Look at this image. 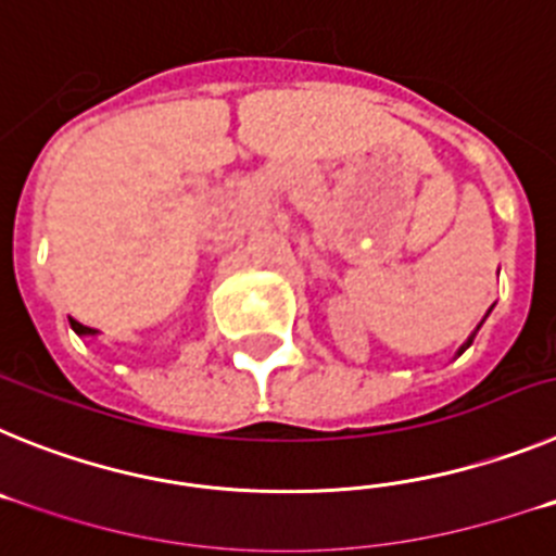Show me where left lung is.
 I'll return each mask as SVG.
<instances>
[{
	"label": "left lung",
	"instance_id": "obj_1",
	"mask_svg": "<svg viewBox=\"0 0 556 556\" xmlns=\"http://www.w3.org/2000/svg\"><path fill=\"white\" fill-rule=\"evenodd\" d=\"M490 312H493V308H490ZM488 312V314H490ZM488 314H484V320H488ZM484 320H481V323H484ZM481 323H479V326H476V331H479V328H481ZM476 331L473 333H470V337L468 339H465V342H462V348H459V351H456V356H462V353H465V351H468V348L470 345H473V339H476Z\"/></svg>",
	"mask_w": 556,
	"mask_h": 556
}]
</instances>
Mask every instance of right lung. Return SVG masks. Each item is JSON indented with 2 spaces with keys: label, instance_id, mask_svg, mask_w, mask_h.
Returning a JSON list of instances; mask_svg holds the SVG:
<instances>
[{
  "label": "right lung",
  "instance_id": "right-lung-1",
  "mask_svg": "<svg viewBox=\"0 0 556 556\" xmlns=\"http://www.w3.org/2000/svg\"><path fill=\"white\" fill-rule=\"evenodd\" d=\"M68 326H72V331L77 333V337H97V328H88V326H83V323H77V320H72V317H68Z\"/></svg>",
  "mask_w": 556,
  "mask_h": 556
}]
</instances>
